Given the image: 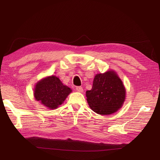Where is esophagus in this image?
Wrapping results in <instances>:
<instances>
[{
    "instance_id": "1",
    "label": "esophagus",
    "mask_w": 160,
    "mask_h": 160,
    "mask_svg": "<svg viewBox=\"0 0 160 160\" xmlns=\"http://www.w3.org/2000/svg\"><path fill=\"white\" fill-rule=\"evenodd\" d=\"M76 90L78 91V92H80V93H82V92H83V88H82V87H79V86L77 87Z\"/></svg>"
}]
</instances>
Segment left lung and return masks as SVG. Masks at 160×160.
<instances>
[{"mask_svg": "<svg viewBox=\"0 0 160 160\" xmlns=\"http://www.w3.org/2000/svg\"><path fill=\"white\" fill-rule=\"evenodd\" d=\"M91 109L100 115L115 113L122 107L125 98L122 81L114 71L96 75L90 91L86 92Z\"/></svg>", "mask_w": 160, "mask_h": 160, "instance_id": "8db88e82", "label": "left lung"}]
</instances>
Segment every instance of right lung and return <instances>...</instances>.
Returning <instances> with one entry per match:
<instances>
[{"label":"right lung","mask_w":160,"mask_h":160,"mask_svg":"<svg viewBox=\"0 0 160 160\" xmlns=\"http://www.w3.org/2000/svg\"><path fill=\"white\" fill-rule=\"evenodd\" d=\"M72 91L62 84L55 76L47 77L38 82L34 95L37 101L49 109H56L61 105Z\"/></svg>","instance_id":"add662e5"}]
</instances>
